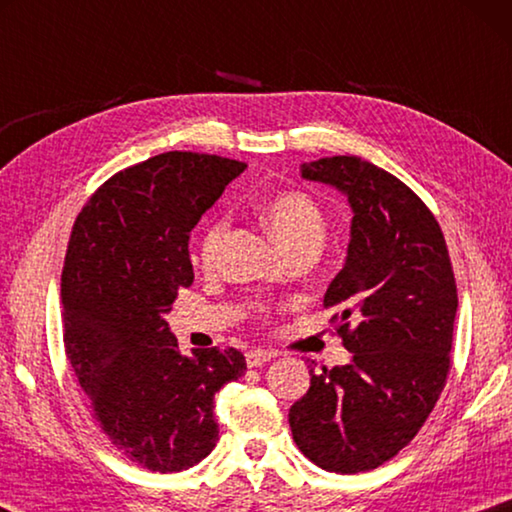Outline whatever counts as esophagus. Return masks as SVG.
Listing matches in <instances>:
<instances>
[{"label":"esophagus","mask_w":512,"mask_h":512,"mask_svg":"<svg viewBox=\"0 0 512 512\" xmlns=\"http://www.w3.org/2000/svg\"><path fill=\"white\" fill-rule=\"evenodd\" d=\"M271 359H275V352H271V350H250V352H246L248 368H259Z\"/></svg>","instance_id":"34e87169"}]
</instances>
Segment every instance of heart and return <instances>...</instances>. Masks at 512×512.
I'll return each instance as SVG.
<instances>
[{
    "instance_id": "heart-1",
    "label": "heart",
    "mask_w": 512,
    "mask_h": 512,
    "mask_svg": "<svg viewBox=\"0 0 512 512\" xmlns=\"http://www.w3.org/2000/svg\"><path fill=\"white\" fill-rule=\"evenodd\" d=\"M262 216L284 250L296 246L320 248L325 239V216L314 198L302 192H280L266 198L262 205ZM228 230V221L223 216L207 221L198 237V259L205 266H212L221 241Z\"/></svg>"
}]
</instances>
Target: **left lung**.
<instances>
[{"label": "left lung", "instance_id": "obj_1", "mask_svg": "<svg viewBox=\"0 0 512 512\" xmlns=\"http://www.w3.org/2000/svg\"><path fill=\"white\" fill-rule=\"evenodd\" d=\"M352 207L348 257L327 287L339 307L345 366L309 370V391L289 409L300 452L327 472L384 465L420 431L443 393L456 282L436 216L402 180L357 155L300 167ZM314 363V361H311Z\"/></svg>", "mask_w": 512, "mask_h": 512}]
</instances>
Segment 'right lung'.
Masks as SVG:
<instances>
[{
    "label": "right lung",
    "mask_w": 512,
    "mask_h": 512,
    "mask_svg": "<svg viewBox=\"0 0 512 512\" xmlns=\"http://www.w3.org/2000/svg\"><path fill=\"white\" fill-rule=\"evenodd\" d=\"M244 169L219 155H155L106 180L69 237L67 359L110 443L151 472L187 470L212 452L214 395L246 372L235 348L180 354L167 323L194 282L189 232Z\"/></svg>",
    "instance_id": "1"
}]
</instances>
